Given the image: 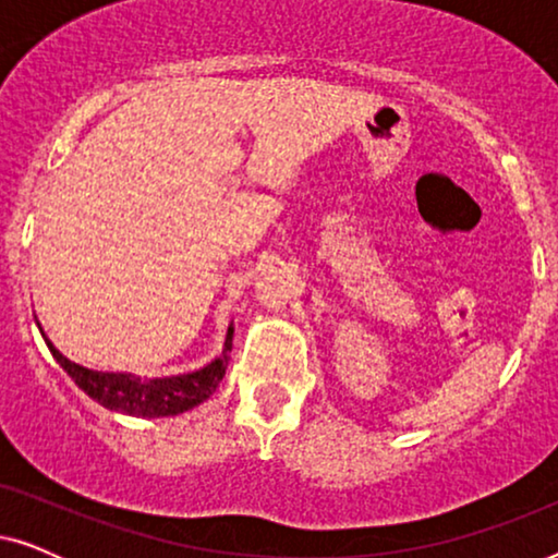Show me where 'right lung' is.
<instances>
[{
    "instance_id": "add662e5",
    "label": "right lung",
    "mask_w": 558,
    "mask_h": 558,
    "mask_svg": "<svg viewBox=\"0 0 558 558\" xmlns=\"http://www.w3.org/2000/svg\"><path fill=\"white\" fill-rule=\"evenodd\" d=\"M48 342L50 353L60 363L68 376H71L78 388H83L90 399L101 403V407L111 411H121L129 416H172L182 414V411L197 407L205 399H210L220 380L226 376L228 368V353L233 348V327L228 330L226 348L216 361L205 365V368L195 373H185V376L172 378H140L129 376V373H101L83 368L78 363H71L63 353H58Z\"/></svg>"
}]
</instances>
